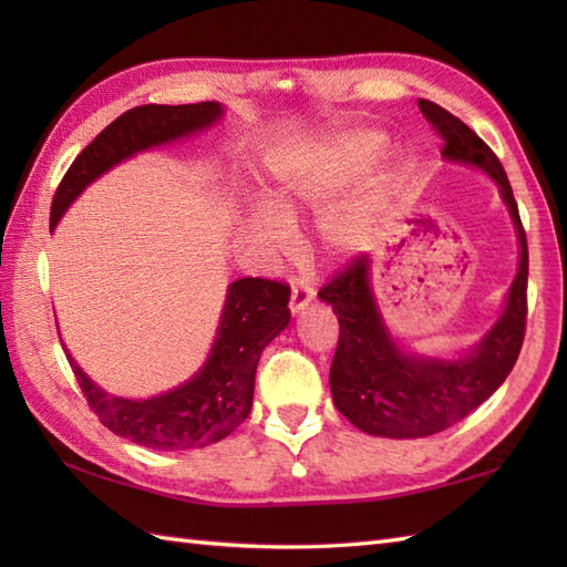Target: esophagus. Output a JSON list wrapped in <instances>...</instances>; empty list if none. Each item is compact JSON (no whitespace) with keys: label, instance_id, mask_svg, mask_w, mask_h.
<instances>
[{"label":"esophagus","instance_id":"obj_1","mask_svg":"<svg viewBox=\"0 0 567 567\" xmlns=\"http://www.w3.org/2000/svg\"><path fill=\"white\" fill-rule=\"evenodd\" d=\"M311 299H315V290L305 282H292V295H290V309L292 315L302 311L305 307H309Z\"/></svg>","mask_w":567,"mask_h":567}]
</instances>
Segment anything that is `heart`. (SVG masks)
Wrapping results in <instances>:
<instances>
[{
    "label": "heart",
    "instance_id": "obj_1",
    "mask_svg": "<svg viewBox=\"0 0 567 567\" xmlns=\"http://www.w3.org/2000/svg\"><path fill=\"white\" fill-rule=\"evenodd\" d=\"M384 138L378 131H341L302 148L277 153L268 167V207H256L248 228L268 252H285L292 246V228L299 214L321 209L343 187L368 171L382 153ZM384 202V185L368 183L321 224V240L333 252L351 250L368 226L375 221Z\"/></svg>",
    "mask_w": 567,
    "mask_h": 567
}]
</instances>
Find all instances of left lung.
<instances>
[{"instance_id": "1", "label": "left lung", "mask_w": 567, "mask_h": 567, "mask_svg": "<svg viewBox=\"0 0 567 567\" xmlns=\"http://www.w3.org/2000/svg\"><path fill=\"white\" fill-rule=\"evenodd\" d=\"M419 110L443 138L445 161L475 165L499 185L519 236V270L499 321L457 360L409 355L394 346L370 292L365 252L321 287L319 297L339 317V346L329 372L333 404L353 426L384 439L431 436L465 419L507 380L526 333L528 246L507 173L461 118L429 100H419Z\"/></svg>"}]
</instances>
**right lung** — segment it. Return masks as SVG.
Wrapping results in <instances>:
<instances>
[{"instance_id":"right-lung-1","label":"right lung","mask_w":567,"mask_h":567,"mask_svg":"<svg viewBox=\"0 0 567 567\" xmlns=\"http://www.w3.org/2000/svg\"><path fill=\"white\" fill-rule=\"evenodd\" d=\"M219 116L221 104L216 102L143 104L124 112L72 161L60 179L51 204V228L80 192L116 163L195 134ZM287 302L290 287L285 282L262 277L231 282L207 363L185 384L148 400H124L104 392L70 355L68 363L90 409L116 436L153 451L202 449L226 439L248 416L262 348L290 323Z\"/></svg>"}]
</instances>
